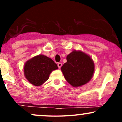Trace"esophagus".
I'll use <instances>...</instances> for the list:
<instances>
[{"instance_id":"1","label":"esophagus","mask_w":122,"mask_h":122,"mask_svg":"<svg viewBox=\"0 0 122 122\" xmlns=\"http://www.w3.org/2000/svg\"><path fill=\"white\" fill-rule=\"evenodd\" d=\"M57 66H58V68H60L61 67V66H62V64H61V62H58V64H57Z\"/></svg>"}]
</instances>
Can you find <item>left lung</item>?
<instances>
[{"mask_svg":"<svg viewBox=\"0 0 122 122\" xmlns=\"http://www.w3.org/2000/svg\"><path fill=\"white\" fill-rule=\"evenodd\" d=\"M67 62L61 67L64 77L74 87L81 86L91 79L94 63L90 57L80 51H73L66 57Z\"/></svg>","mask_w":122,"mask_h":122,"instance_id":"obj_1","label":"left lung"}]
</instances>
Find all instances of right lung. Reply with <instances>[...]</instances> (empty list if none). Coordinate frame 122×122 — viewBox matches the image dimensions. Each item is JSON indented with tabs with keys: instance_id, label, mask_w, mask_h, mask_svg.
<instances>
[{
	"instance_id": "add662e5",
	"label": "right lung",
	"mask_w": 122,
	"mask_h": 122,
	"mask_svg": "<svg viewBox=\"0 0 122 122\" xmlns=\"http://www.w3.org/2000/svg\"><path fill=\"white\" fill-rule=\"evenodd\" d=\"M57 69V64L51 58L39 55L26 62L24 72L25 77L31 84L40 86L49 79L51 71Z\"/></svg>"
}]
</instances>
